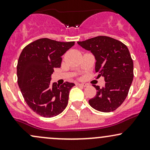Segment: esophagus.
Here are the masks:
<instances>
[{"instance_id":"obj_1","label":"esophagus","mask_w":150,"mask_h":150,"mask_svg":"<svg viewBox=\"0 0 150 150\" xmlns=\"http://www.w3.org/2000/svg\"><path fill=\"white\" fill-rule=\"evenodd\" d=\"M77 85H78V86H83V87H86V86H87V84H86V83H77Z\"/></svg>"}]
</instances>
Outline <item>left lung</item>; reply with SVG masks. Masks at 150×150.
Returning <instances> with one entry per match:
<instances>
[{
    "mask_svg": "<svg viewBox=\"0 0 150 150\" xmlns=\"http://www.w3.org/2000/svg\"><path fill=\"white\" fill-rule=\"evenodd\" d=\"M94 56L98 78H104L102 88L94 85L96 96L88 100L96 110L110 112L117 109L126 99L133 81V61L126 45L108 36H96L77 42Z\"/></svg>",
    "mask_w": 150,
    "mask_h": 150,
    "instance_id": "left-lung-1",
    "label": "left lung"
}]
</instances>
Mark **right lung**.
<instances>
[{"instance_id":"right-lung-1","label":"right lung","mask_w":150,"mask_h":150,"mask_svg":"<svg viewBox=\"0 0 150 150\" xmlns=\"http://www.w3.org/2000/svg\"><path fill=\"white\" fill-rule=\"evenodd\" d=\"M74 43L41 38L25 46L19 56L18 86L28 107L41 117H55L67 107L69 91L75 84L51 83V74L60 68L62 56Z\"/></svg>"}]
</instances>
